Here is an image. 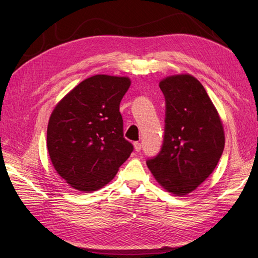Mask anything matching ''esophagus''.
Listing matches in <instances>:
<instances>
[{"mask_svg":"<svg viewBox=\"0 0 258 258\" xmlns=\"http://www.w3.org/2000/svg\"><path fill=\"white\" fill-rule=\"evenodd\" d=\"M134 149H135L136 152H140L142 150L141 143H139V142H134Z\"/></svg>","mask_w":258,"mask_h":258,"instance_id":"34e87169","label":"esophagus"}]
</instances>
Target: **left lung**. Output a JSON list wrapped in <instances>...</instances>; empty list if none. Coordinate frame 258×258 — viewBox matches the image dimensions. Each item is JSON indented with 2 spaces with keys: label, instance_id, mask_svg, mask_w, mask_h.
Wrapping results in <instances>:
<instances>
[{
  "label": "left lung",
  "instance_id": "8db88e82",
  "mask_svg": "<svg viewBox=\"0 0 258 258\" xmlns=\"http://www.w3.org/2000/svg\"><path fill=\"white\" fill-rule=\"evenodd\" d=\"M165 128L161 151L146 161L167 191L182 196L210 176L223 154L224 130L215 106L200 81L188 74L161 81Z\"/></svg>",
  "mask_w": 258,
  "mask_h": 258
}]
</instances>
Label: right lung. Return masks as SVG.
I'll return each mask as SVG.
<instances>
[{
  "label": "right lung",
  "mask_w": 258,
  "mask_h": 258,
  "mask_svg": "<svg viewBox=\"0 0 258 258\" xmlns=\"http://www.w3.org/2000/svg\"><path fill=\"white\" fill-rule=\"evenodd\" d=\"M128 78L94 75L59 102L47 126L54 168L73 188L93 191L116 175L134 147L125 140L119 103Z\"/></svg>",
  "instance_id": "right-lung-1"
}]
</instances>
